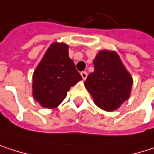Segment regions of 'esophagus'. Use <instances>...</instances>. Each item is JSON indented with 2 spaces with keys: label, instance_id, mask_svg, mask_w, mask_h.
Returning a JSON list of instances; mask_svg holds the SVG:
<instances>
[{
  "label": "esophagus",
  "instance_id": "1",
  "mask_svg": "<svg viewBox=\"0 0 154 154\" xmlns=\"http://www.w3.org/2000/svg\"><path fill=\"white\" fill-rule=\"evenodd\" d=\"M81 75H82V77L83 80H86V78H87V76H88V74H87L86 72H81Z\"/></svg>",
  "mask_w": 154,
  "mask_h": 154
}]
</instances>
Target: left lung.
<instances>
[{
  "instance_id": "8db88e82",
  "label": "left lung",
  "mask_w": 154,
  "mask_h": 154,
  "mask_svg": "<svg viewBox=\"0 0 154 154\" xmlns=\"http://www.w3.org/2000/svg\"><path fill=\"white\" fill-rule=\"evenodd\" d=\"M93 64L94 72L89 74L84 85L99 108L113 111L128 100L133 78L115 51H100Z\"/></svg>"
}]
</instances>
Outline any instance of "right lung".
Segmentation results:
<instances>
[{
	"label": "right lung",
	"instance_id": "1",
	"mask_svg": "<svg viewBox=\"0 0 154 154\" xmlns=\"http://www.w3.org/2000/svg\"><path fill=\"white\" fill-rule=\"evenodd\" d=\"M64 43H53L33 73V97L43 108H56L67 91L82 78Z\"/></svg>",
	"mask_w": 154,
	"mask_h": 154
}]
</instances>
